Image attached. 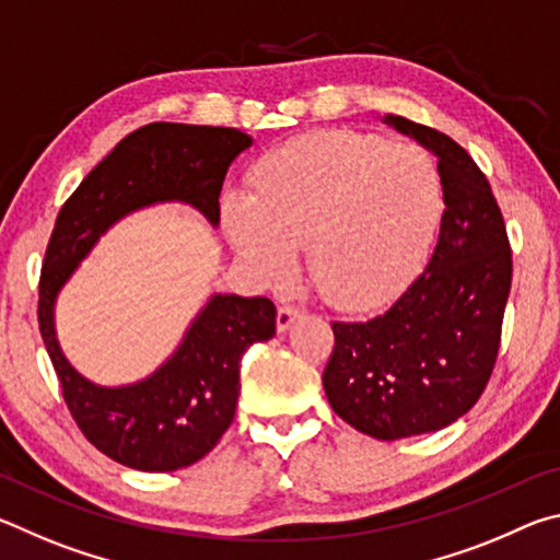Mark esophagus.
<instances>
[{
	"instance_id": "1",
	"label": "esophagus",
	"mask_w": 560,
	"mask_h": 560,
	"mask_svg": "<svg viewBox=\"0 0 560 560\" xmlns=\"http://www.w3.org/2000/svg\"><path fill=\"white\" fill-rule=\"evenodd\" d=\"M303 314H306V311H303L301 306H293V303H283V306L279 308V314H277V328L289 330L293 320L301 318Z\"/></svg>"
}]
</instances>
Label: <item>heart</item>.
Returning a JSON list of instances; mask_svg holds the SVG:
<instances>
[{
    "label": "heart",
    "instance_id": "b5f03b06",
    "mask_svg": "<svg viewBox=\"0 0 560 560\" xmlns=\"http://www.w3.org/2000/svg\"><path fill=\"white\" fill-rule=\"evenodd\" d=\"M442 212L428 150L360 132H314L254 167V195L224 197L244 259L283 277L306 244L308 273L336 306H365L415 271Z\"/></svg>",
    "mask_w": 560,
    "mask_h": 560
}]
</instances>
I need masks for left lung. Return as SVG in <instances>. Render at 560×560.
<instances>
[{"label": "left lung", "instance_id": "obj_1", "mask_svg": "<svg viewBox=\"0 0 560 560\" xmlns=\"http://www.w3.org/2000/svg\"><path fill=\"white\" fill-rule=\"evenodd\" d=\"M387 122L438 155L444 212L428 267L368 320H334L326 397L375 440L438 432L469 412L494 373L511 289L506 224L487 175L444 132Z\"/></svg>", "mask_w": 560, "mask_h": 560}]
</instances>
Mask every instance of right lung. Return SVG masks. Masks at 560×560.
<instances>
[{
	"label": "right lung",
	"mask_w": 560,
	"mask_h": 560,
	"mask_svg": "<svg viewBox=\"0 0 560 560\" xmlns=\"http://www.w3.org/2000/svg\"><path fill=\"white\" fill-rule=\"evenodd\" d=\"M249 145L236 128L150 122L122 138L56 217L36 308L46 353L83 438L130 469H183L222 440L234 420L244 350L277 334V308L264 296H212L177 353L148 381L98 387L73 371L56 343V293L98 236L132 210L179 200L220 222L224 175Z\"/></svg>",
	"instance_id": "right-lung-1"
}]
</instances>
